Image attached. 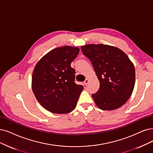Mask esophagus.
I'll return each mask as SVG.
<instances>
[{
  "mask_svg": "<svg viewBox=\"0 0 153 153\" xmlns=\"http://www.w3.org/2000/svg\"><path fill=\"white\" fill-rule=\"evenodd\" d=\"M88 82H89V79H86L85 81H84V85H87Z\"/></svg>",
  "mask_w": 153,
  "mask_h": 153,
  "instance_id": "esophagus-1",
  "label": "esophagus"
}]
</instances>
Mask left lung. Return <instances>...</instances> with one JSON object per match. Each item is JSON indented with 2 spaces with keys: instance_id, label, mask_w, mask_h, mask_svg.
Segmentation results:
<instances>
[{
  "instance_id": "8db88e82",
  "label": "left lung",
  "mask_w": 153,
  "mask_h": 153,
  "mask_svg": "<svg viewBox=\"0 0 153 153\" xmlns=\"http://www.w3.org/2000/svg\"><path fill=\"white\" fill-rule=\"evenodd\" d=\"M93 66L98 80V91L92 94L95 104L103 110L120 108L131 97L135 85V68L123 51L103 44L81 47Z\"/></svg>"
}]
</instances>
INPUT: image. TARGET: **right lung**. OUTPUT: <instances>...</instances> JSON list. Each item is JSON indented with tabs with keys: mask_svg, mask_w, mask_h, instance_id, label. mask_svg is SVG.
<instances>
[{
	"mask_svg": "<svg viewBox=\"0 0 153 153\" xmlns=\"http://www.w3.org/2000/svg\"><path fill=\"white\" fill-rule=\"evenodd\" d=\"M79 52L78 47L64 46L53 49L39 60L32 75V89L44 108L53 114L72 111L83 89L76 84L71 62Z\"/></svg>",
	"mask_w": 153,
	"mask_h": 153,
	"instance_id": "right-lung-1",
	"label": "right lung"
}]
</instances>
